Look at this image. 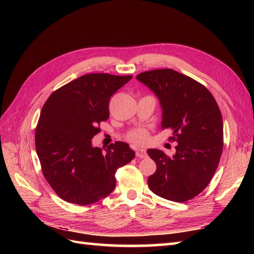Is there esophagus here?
<instances>
[{"instance_id":"34e87169","label":"esophagus","mask_w":254,"mask_h":254,"mask_svg":"<svg viewBox=\"0 0 254 254\" xmlns=\"http://www.w3.org/2000/svg\"><path fill=\"white\" fill-rule=\"evenodd\" d=\"M135 156L137 157V158H146V157H147V152H146V150L145 149H136L135 150Z\"/></svg>"}]
</instances>
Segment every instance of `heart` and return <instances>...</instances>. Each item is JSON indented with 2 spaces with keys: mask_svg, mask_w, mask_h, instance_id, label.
Segmentation results:
<instances>
[{
  "mask_svg": "<svg viewBox=\"0 0 254 254\" xmlns=\"http://www.w3.org/2000/svg\"><path fill=\"white\" fill-rule=\"evenodd\" d=\"M127 139L129 142H131L132 144H135V145L143 144L147 141L148 133L144 129H135L127 135Z\"/></svg>",
  "mask_w": 254,
  "mask_h": 254,
  "instance_id": "heart-1",
  "label": "heart"
}]
</instances>
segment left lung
Segmentation results:
<instances>
[{
    "mask_svg": "<svg viewBox=\"0 0 254 254\" xmlns=\"http://www.w3.org/2000/svg\"><path fill=\"white\" fill-rule=\"evenodd\" d=\"M136 79L155 93L162 107V128L177 142L173 157L148 149L157 164L148 187L167 200L184 202L207 187L217 170L224 147L219 107L203 84L172 68L140 73Z\"/></svg>",
    "mask_w": 254,
    "mask_h": 254,
    "instance_id": "1",
    "label": "left lung"
}]
</instances>
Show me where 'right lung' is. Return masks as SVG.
Here are the masks:
<instances>
[{
	"instance_id": "obj_1",
	"label": "right lung",
	"mask_w": 254,
	"mask_h": 254,
	"mask_svg": "<svg viewBox=\"0 0 254 254\" xmlns=\"http://www.w3.org/2000/svg\"><path fill=\"white\" fill-rule=\"evenodd\" d=\"M132 78L107 73L83 75L54 91L42 107L35 144L44 178L64 201L88 205L114 190L115 173L134 158L124 142L105 151L92 146L109 118L111 96Z\"/></svg>"
}]
</instances>
